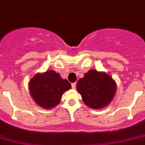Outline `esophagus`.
<instances>
[{"instance_id":"obj_1","label":"esophagus","mask_w":145,"mask_h":145,"mask_svg":"<svg viewBox=\"0 0 145 145\" xmlns=\"http://www.w3.org/2000/svg\"><path fill=\"white\" fill-rule=\"evenodd\" d=\"M76 83H72V84H71V86H72V89H75V88H76Z\"/></svg>"}]
</instances>
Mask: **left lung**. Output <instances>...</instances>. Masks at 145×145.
<instances>
[{
  "label": "left lung",
  "instance_id": "1",
  "mask_svg": "<svg viewBox=\"0 0 145 145\" xmlns=\"http://www.w3.org/2000/svg\"><path fill=\"white\" fill-rule=\"evenodd\" d=\"M76 89L85 105L99 109L111 103L116 94L117 84L106 72L91 69L78 81Z\"/></svg>",
  "mask_w": 145,
  "mask_h": 145
}]
</instances>
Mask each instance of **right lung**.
<instances>
[{
  "mask_svg": "<svg viewBox=\"0 0 145 145\" xmlns=\"http://www.w3.org/2000/svg\"><path fill=\"white\" fill-rule=\"evenodd\" d=\"M71 88V84L54 70L37 73L28 83L30 95L35 103L46 109L59 105L63 93Z\"/></svg>",
  "mask_w": 145,
  "mask_h": 145,
  "instance_id": "obj_1",
  "label": "right lung"
}]
</instances>
